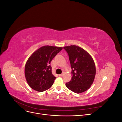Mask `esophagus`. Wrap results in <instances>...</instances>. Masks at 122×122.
I'll return each instance as SVG.
<instances>
[{
    "instance_id": "esophagus-1",
    "label": "esophagus",
    "mask_w": 122,
    "mask_h": 122,
    "mask_svg": "<svg viewBox=\"0 0 122 122\" xmlns=\"http://www.w3.org/2000/svg\"><path fill=\"white\" fill-rule=\"evenodd\" d=\"M64 73H62V74H59L58 76H60V77H62V76H64Z\"/></svg>"
}]
</instances>
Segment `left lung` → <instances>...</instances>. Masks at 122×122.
<instances>
[{
  "mask_svg": "<svg viewBox=\"0 0 122 122\" xmlns=\"http://www.w3.org/2000/svg\"><path fill=\"white\" fill-rule=\"evenodd\" d=\"M64 49L69 55L72 76L66 86L75 93H83L91 87L94 80V61L89 53L79 46L71 45L64 47Z\"/></svg>",
  "mask_w": 122,
  "mask_h": 122,
  "instance_id": "8db88e82",
  "label": "left lung"
}]
</instances>
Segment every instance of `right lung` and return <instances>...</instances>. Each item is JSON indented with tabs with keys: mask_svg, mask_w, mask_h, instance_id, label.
Instances as JSON below:
<instances>
[{
	"mask_svg": "<svg viewBox=\"0 0 122 122\" xmlns=\"http://www.w3.org/2000/svg\"><path fill=\"white\" fill-rule=\"evenodd\" d=\"M62 48L44 46L29 57L25 66V76L31 88L42 92L51 87L56 77L52 74L51 61Z\"/></svg>",
	"mask_w": 122,
	"mask_h": 122,
	"instance_id": "1",
	"label": "right lung"
}]
</instances>
